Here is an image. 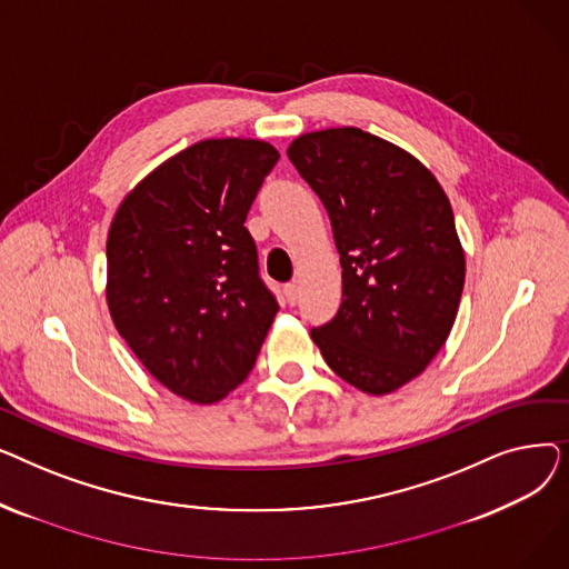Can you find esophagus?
Here are the masks:
<instances>
[{"label": "esophagus", "instance_id": "esophagus-1", "mask_svg": "<svg viewBox=\"0 0 569 569\" xmlns=\"http://www.w3.org/2000/svg\"><path fill=\"white\" fill-rule=\"evenodd\" d=\"M283 297H286V302L290 307H295L297 302H300V286H297V283H286L283 286Z\"/></svg>", "mask_w": 569, "mask_h": 569}]
</instances>
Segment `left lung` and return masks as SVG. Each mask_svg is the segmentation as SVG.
Here are the masks:
<instances>
[{"instance_id":"1","label":"left lung","mask_w":569,"mask_h":569,"mask_svg":"<svg viewBox=\"0 0 569 569\" xmlns=\"http://www.w3.org/2000/svg\"><path fill=\"white\" fill-rule=\"evenodd\" d=\"M288 159L322 200L343 300L311 339L367 395L420 376L455 325L466 258L438 179L401 147L355 127L305 133Z\"/></svg>"}]
</instances>
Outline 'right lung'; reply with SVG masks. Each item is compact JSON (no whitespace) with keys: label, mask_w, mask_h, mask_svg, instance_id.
Returning a JSON list of instances; mask_svg holds the SVG:
<instances>
[{"label":"right lung","mask_w":569,"mask_h":569,"mask_svg":"<svg viewBox=\"0 0 569 569\" xmlns=\"http://www.w3.org/2000/svg\"><path fill=\"white\" fill-rule=\"evenodd\" d=\"M277 161L262 140H200L149 172L112 219V322L142 367L193 403L249 376L279 311L244 226Z\"/></svg>","instance_id":"1"}]
</instances>
